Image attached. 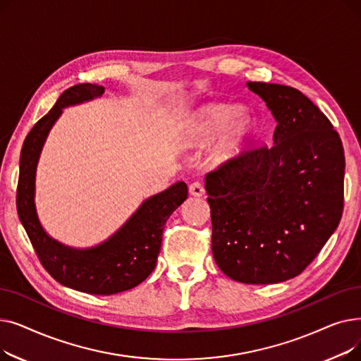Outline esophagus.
<instances>
[{
    "label": "esophagus",
    "mask_w": 361,
    "mask_h": 361,
    "mask_svg": "<svg viewBox=\"0 0 361 361\" xmlns=\"http://www.w3.org/2000/svg\"><path fill=\"white\" fill-rule=\"evenodd\" d=\"M188 192H190V195H192V196H197V197H200V196H203V195H204V187L202 185V183L196 181V183H193L190 187H188Z\"/></svg>",
    "instance_id": "obj_1"
}]
</instances>
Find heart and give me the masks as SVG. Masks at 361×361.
Returning <instances> with one entry per match:
<instances>
[{
    "label": "heart",
    "instance_id": "heart-1",
    "mask_svg": "<svg viewBox=\"0 0 361 361\" xmlns=\"http://www.w3.org/2000/svg\"><path fill=\"white\" fill-rule=\"evenodd\" d=\"M257 128L256 118L237 105L211 102L199 106L185 118L181 136L193 145H207L221 136L212 149V159L224 164L234 159L245 147Z\"/></svg>",
    "mask_w": 361,
    "mask_h": 361
}]
</instances>
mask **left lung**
Returning a JSON list of instances; mask_svg holds the SVG:
<instances>
[{"mask_svg":"<svg viewBox=\"0 0 361 361\" xmlns=\"http://www.w3.org/2000/svg\"><path fill=\"white\" fill-rule=\"evenodd\" d=\"M267 102L274 145L241 152L206 174L212 253L244 283H276L305 271L344 209L345 157L331 121L300 90L249 82Z\"/></svg>","mask_w":361,"mask_h":361,"instance_id":"obj_1","label":"left lung"}]
</instances>
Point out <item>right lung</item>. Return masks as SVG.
<instances>
[{"label": "right lung", "mask_w": 361, "mask_h": 361, "mask_svg": "<svg viewBox=\"0 0 361 361\" xmlns=\"http://www.w3.org/2000/svg\"><path fill=\"white\" fill-rule=\"evenodd\" d=\"M105 87L82 83L63 92L47 116L25 139L17 184V214L48 274L63 286L94 295H111L135 288L157 267L164 225L187 199V184L178 181L146 199L121 228L90 249H73L49 237L35 206V177L41 150L63 108L99 98Z\"/></svg>", "instance_id": "add662e5"}]
</instances>
